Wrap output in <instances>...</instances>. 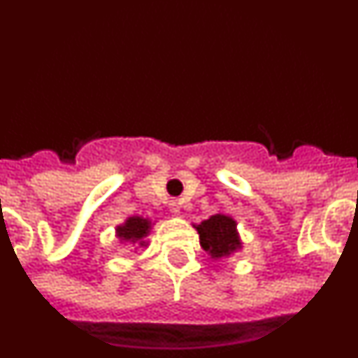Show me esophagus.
<instances>
[{
    "mask_svg": "<svg viewBox=\"0 0 358 358\" xmlns=\"http://www.w3.org/2000/svg\"><path fill=\"white\" fill-rule=\"evenodd\" d=\"M170 208H172V213H176V215L181 213V202H179V201L170 202Z\"/></svg>",
    "mask_w": 358,
    "mask_h": 358,
    "instance_id": "1",
    "label": "esophagus"
}]
</instances>
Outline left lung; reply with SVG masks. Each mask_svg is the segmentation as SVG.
I'll use <instances>...</instances> for the list:
<instances>
[{
	"mask_svg": "<svg viewBox=\"0 0 358 358\" xmlns=\"http://www.w3.org/2000/svg\"><path fill=\"white\" fill-rule=\"evenodd\" d=\"M197 231L202 249L210 252L213 258L226 256L240 248L235 220L226 215H213L197 226Z\"/></svg>",
	"mask_w": 358,
	"mask_h": 358,
	"instance_id": "1",
	"label": "left lung"
}]
</instances>
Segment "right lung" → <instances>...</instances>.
<instances>
[{
    "label": "right lung",
    "mask_w": 358,
    "mask_h": 358,
    "mask_svg": "<svg viewBox=\"0 0 358 358\" xmlns=\"http://www.w3.org/2000/svg\"><path fill=\"white\" fill-rule=\"evenodd\" d=\"M148 227H150V222H148L147 218L132 217L123 226L118 227V236L123 240H132V242H136V240H141L143 236H147Z\"/></svg>",
    "instance_id": "add662e5"
}]
</instances>
